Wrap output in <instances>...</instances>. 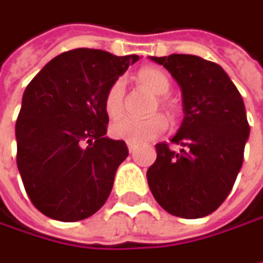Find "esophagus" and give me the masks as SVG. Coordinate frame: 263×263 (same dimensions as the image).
I'll return each instance as SVG.
<instances>
[{"label": "esophagus", "instance_id": "obj_1", "mask_svg": "<svg viewBox=\"0 0 263 263\" xmlns=\"http://www.w3.org/2000/svg\"><path fill=\"white\" fill-rule=\"evenodd\" d=\"M127 145H128V152H130V153H135V150H136L138 145H136V144H132V142H128Z\"/></svg>", "mask_w": 263, "mask_h": 263}]
</instances>
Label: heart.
<instances>
[{
    "label": "heart",
    "mask_w": 263,
    "mask_h": 263,
    "mask_svg": "<svg viewBox=\"0 0 263 263\" xmlns=\"http://www.w3.org/2000/svg\"><path fill=\"white\" fill-rule=\"evenodd\" d=\"M136 79L141 85H144L152 93L158 95L156 101L153 102L150 111L155 113L159 108L168 113L170 116H175L178 111V107L173 101H170L165 95L172 88L170 78L156 67H144L138 71ZM125 107V87L121 79L113 81L105 95H104V110L110 118H119L124 113ZM168 127V122L164 115H152L144 119L136 118H121L115 121L110 125V135L116 139L132 142V144H141L148 142L161 136Z\"/></svg>",
    "instance_id": "heart-1"
}]
</instances>
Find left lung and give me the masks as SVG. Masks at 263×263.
I'll list each match as a JSON object with an SVG mask.
<instances>
[{
	"label": "left lung",
	"instance_id": "left-lung-1",
	"mask_svg": "<svg viewBox=\"0 0 263 263\" xmlns=\"http://www.w3.org/2000/svg\"><path fill=\"white\" fill-rule=\"evenodd\" d=\"M178 81L184 121L172 139L156 144V161L147 172L158 203L173 216L203 217L230 195L243 162L250 135L243 99L223 68L195 55L152 57Z\"/></svg>",
	"mask_w": 263,
	"mask_h": 263
}]
</instances>
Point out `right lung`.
I'll list each match as a JSON object with an SVG mask.
<instances>
[{
	"instance_id": "obj_1",
	"label": "right lung",
	"mask_w": 263,
	"mask_h": 263,
	"mask_svg": "<svg viewBox=\"0 0 263 263\" xmlns=\"http://www.w3.org/2000/svg\"><path fill=\"white\" fill-rule=\"evenodd\" d=\"M139 57L98 49L58 55L29 82L16 119V164L32 203L46 216L76 222L110 196L124 141L105 136L104 95Z\"/></svg>"
}]
</instances>
